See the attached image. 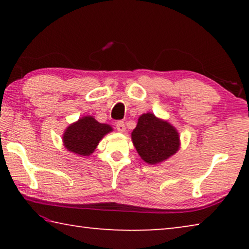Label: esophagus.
<instances>
[{
  "mask_svg": "<svg viewBox=\"0 0 249 249\" xmlns=\"http://www.w3.org/2000/svg\"><path fill=\"white\" fill-rule=\"evenodd\" d=\"M116 129L119 130L120 133H124L125 132V124L123 121H119L116 123Z\"/></svg>",
  "mask_w": 249,
  "mask_h": 249,
  "instance_id": "34e87169",
  "label": "esophagus"
}]
</instances>
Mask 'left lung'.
<instances>
[{
  "instance_id": "left-lung-1",
  "label": "left lung",
  "mask_w": 249,
  "mask_h": 249,
  "mask_svg": "<svg viewBox=\"0 0 249 249\" xmlns=\"http://www.w3.org/2000/svg\"><path fill=\"white\" fill-rule=\"evenodd\" d=\"M132 141L141 158L149 165L165 161L180 147L178 130L153 113H145L140 116L136 127L132 132Z\"/></svg>"
}]
</instances>
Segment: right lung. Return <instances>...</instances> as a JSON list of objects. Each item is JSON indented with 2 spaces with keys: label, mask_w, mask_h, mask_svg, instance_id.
Masks as SVG:
<instances>
[{
  "label": "right lung",
  "mask_w": 249,
  "mask_h": 249,
  "mask_svg": "<svg viewBox=\"0 0 249 249\" xmlns=\"http://www.w3.org/2000/svg\"><path fill=\"white\" fill-rule=\"evenodd\" d=\"M112 130L111 126L99 123L93 116H83L67 127L62 135V142L71 153L90 156L100 141Z\"/></svg>",
  "instance_id": "obj_1"
}]
</instances>
